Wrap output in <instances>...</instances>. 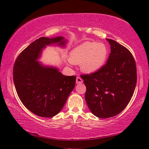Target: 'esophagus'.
Wrapping results in <instances>:
<instances>
[{
	"mask_svg": "<svg viewBox=\"0 0 149 149\" xmlns=\"http://www.w3.org/2000/svg\"><path fill=\"white\" fill-rule=\"evenodd\" d=\"M83 83V79L80 77H77L76 78V84H81Z\"/></svg>",
	"mask_w": 149,
	"mask_h": 149,
	"instance_id": "esophagus-1",
	"label": "esophagus"
}]
</instances>
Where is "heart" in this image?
I'll list each match as a JSON object with an SVG mask.
<instances>
[{
    "label": "heart",
    "instance_id": "heart-1",
    "mask_svg": "<svg viewBox=\"0 0 149 149\" xmlns=\"http://www.w3.org/2000/svg\"><path fill=\"white\" fill-rule=\"evenodd\" d=\"M108 50L103 43L85 42L74 48L70 54L72 64H81L83 71L88 74L98 71L104 65Z\"/></svg>",
    "mask_w": 149,
    "mask_h": 149
}]
</instances>
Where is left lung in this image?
I'll return each instance as SVG.
<instances>
[{"instance_id":"1","label":"left lung","mask_w":149,"mask_h":149,"mask_svg":"<svg viewBox=\"0 0 149 149\" xmlns=\"http://www.w3.org/2000/svg\"><path fill=\"white\" fill-rule=\"evenodd\" d=\"M107 64L98 71L82 74L86 86L85 100L93 114L100 118L118 115L129 104L137 84L135 59L127 48L112 39Z\"/></svg>"}]
</instances>
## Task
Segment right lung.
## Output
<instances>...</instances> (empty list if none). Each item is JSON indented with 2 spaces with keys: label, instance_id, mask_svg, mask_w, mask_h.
Returning a JSON list of instances; mask_svg holds the SVG:
<instances>
[{
  "label": "right lung",
  "instance_id": "1",
  "mask_svg": "<svg viewBox=\"0 0 149 149\" xmlns=\"http://www.w3.org/2000/svg\"><path fill=\"white\" fill-rule=\"evenodd\" d=\"M58 42L64 46V37H41L26 47L15 61L13 79L17 94L27 109L41 117L58 114L75 85L76 77L65 76L58 70L45 67L37 61L46 45Z\"/></svg>",
  "mask_w": 149,
  "mask_h": 149
}]
</instances>
